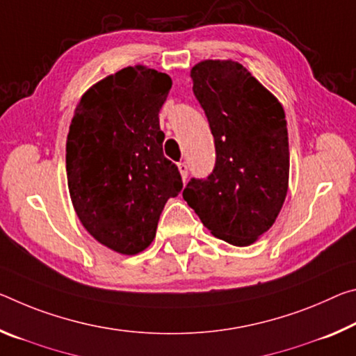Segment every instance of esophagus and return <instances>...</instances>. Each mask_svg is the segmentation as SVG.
<instances>
[{
    "mask_svg": "<svg viewBox=\"0 0 356 356\" xmlns=\"http://www.w3.org/2000/svg\"><path fill=\"white\" fill-rule=\"evenodd\" d=\"M177 168H179L180 176H182V179H184V180L187 179V176H188V166H187V163H185V161H180L179 165H177Z\"/></svg>",
    "mask_w": 356,
    "mask_h": 356,
    "instance_id": "obj_1",
    "label": "esophagus"
}]
</instances>
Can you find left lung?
<instances>
[{"label":"left lung","mask_w":356,"mask_h":356,"mask_svg":"<svg viewBox=\"0 0 356 356\" xmlns=\"http://www.w3.org/2000/svg\"><path fill=\"white\" fill-rule=\"evenodd\" d=\"M190 76L216 143V166L206 179H191L182 196L216 238L250 245L273 227L289 190L284 107L238 61L204 60Z\"/></svg>","instance_id":"8db88e82"}]
</instances>
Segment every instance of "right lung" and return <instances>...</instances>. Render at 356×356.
Listing matches in <instances>:
<instances>
[{
    "label": "right lung",
    "instance_id": "right-lung-1",
    "mask_svg": "<svg viewBox=\"0 0 356 356\" xmlns=\"http://www.w3.org/2000/svg\"><path fill=\"white\" fill-rule=\"evenodd\" d=\"M172 81L128 66L88 88L66 140L67 188L79 220L99 244L136 255L155 238L169 198L184 184L163 155L160 112Z\"/></svg>",
    "mask_w": 356,
    "mask_h": 356
}]
</instances>
